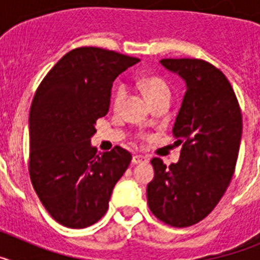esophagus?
<instances>
[{"instance_id": "1", "label": "esophagus", "mask_w": 260, "mask_h": 260, "mask_svg": "<svg viewBox=\"0 0 260 260\" xmlns=\"http://www.w3.org/2000/svg\"><path fill=\"white\" fill-rule=\"evenodd\" d=\"M148 161V157L143 155H135L133 156V164H143V162Z\"/></svg>"}]
</instances>
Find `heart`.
<instances>
[{
    "label": "heart",
    "mask_w": 260,
    "mask_h": 260,
    "mask_svg": "<svg viewBox=\"0 0 260 260\" xmlns=\"http://www.w3.org/2000/svg\"><path fill=\"white\" fill-rule=\"evenodd\" d=\"M138 84H139V87L144 92L146 98L148 99V102L157 98V96L162 95V93H169V87L165 83V80L161 79L160 77H156V75L141 78ZM126 96H127V87H126V84H117L113 91V95H112V107H113L114 110H119L122 108Z\"/></svg>",
    "instance_id": "b5f03b06"
}]
</instances>
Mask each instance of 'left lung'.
Wrapping results in <instances>:
<instances>
[{
	"mask_svg": "<svg viewBox=\"0 0 260 260\" xmlns=\"http://www.w3.org/2000/svg\"><path fill=\"white\" fill-rule=\"evenodd\" d=\"M161 65L186 82L173 126L180 161L169 168L161 158L151 164L155 177L147 185V202L160 221L186 228L216 207L233 177L242 114L229 80L217 68L198 58H164Z\"/></svg>",
	"mask_w": 260,
	"mask_h": 260,
	"instance_id": "left-lung-1",
	"label": "left lung"
}]
</instances>
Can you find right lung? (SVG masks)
Segmentation results:
<instances>
[{
	"label": "right lung",
	"mask_w": 260,
	"mask_h": 260,
	"mask_svg": "<svg viewBox=\"0 0 260 260\" xmlns=\"http://www.w3.org/2000/svg\"><path fill=\"white\" fill-rule=\"evenodd\" d=\"M137 62L103 48H75L36 89L29 110V177L45 210L63 226L82 229L102 219L132 161L122 147L98 153L89 142L96 121L109 110L114 79Z\"/></svg>",
	"instance_id": "1"
}]
</instances>
